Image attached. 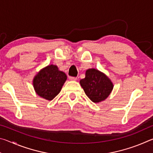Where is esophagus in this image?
Here are the masks:
<instances>
[{"label": "esophagus", "instance_id": "esophagus-1", "mask_svg": "<svg viewBox=\"0 0 153 153\" xmlns=\"http://www.w3.org/2000/svg\"><path fill=\"white\" fill-rule=\"evenodd\" d=\"M69 79L71 80V81H76V80H77V77L70 76V77H69Z\"/></svg>", "mask_w": 153, "mask_h": 153}]
</instances>
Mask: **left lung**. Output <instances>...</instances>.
Instances as JSON below:
<instances>
[{
  "mask_svg": "<svg viewBox=\"0 0 153 153\" xmlns=\"http://www.w3.org/2000/svg\"><path fill=\"white\" fill-rule=\"evenodd\" d=\"M79 84L87 97L95 103L105 100L113 88L111 80L102 72L93 68L86 70V77Z\"/></svg>",
  "mask_w": 153,
  "mask_h": 153,
  "instance_id": "1",
  "label": "left lung"
}]
</instances>
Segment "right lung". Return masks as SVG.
I'll return each mask as SVG.
<instances>
[{
	"instance_id": "obj_1",
	"label": "right lung",
	"mask_w": 153,
	"mask_h": 153,
	"mask_svg": "<svg viewBox=\"0 0 153 153\" xmlns=\"http://www.w3.org/2000/svg\"><path fill=\"white\" fill-rule=\"evenodd\" d=\"M67 76L58 67L50 65L41 69L33 79V86L38 96L51 100L60 92Z\"/></svg>"
}]
</instances>
